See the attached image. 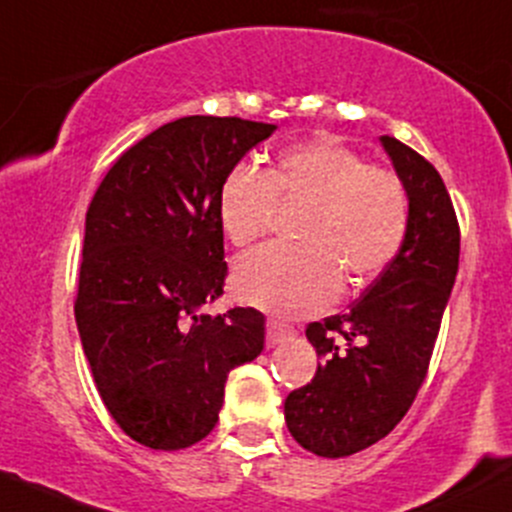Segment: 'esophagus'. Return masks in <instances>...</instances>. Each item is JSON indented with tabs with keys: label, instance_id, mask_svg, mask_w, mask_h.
I'll use <instances>...</instances> for the list:
<instances>
[{
	"label": "esophagus",
	"instance_id": "34e87169",
	"mask_svg": "<svg viewBox=\"0 0 512 512\" xmlns=\"http://www.w3.org/2000/svg\"><path fill=\"white\" fill-rule=\"evenodd\" d=\"M294 333L296 330L291 328V325H284V323H279V320L269 318L267 320V347H277L279 342L291 340L294 338Z\"/></svg>",
	"mask_w": 512,
	"mask_h": 512
}]
</instances>
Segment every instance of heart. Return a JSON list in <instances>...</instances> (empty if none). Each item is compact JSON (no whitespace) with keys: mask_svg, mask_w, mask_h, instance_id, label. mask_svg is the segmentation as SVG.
Here are the masks:
<instances>
[{"mask_svg":"<svg viewBox=\"0 0 512 512\" xmlns=\"http://www.w3.org/2000/svg\"><path fill=\"white\" fill-rule=\"evenodd\" d=\"M279 199L308 204L301 245H265L240 257L238 296L279 316H308L340 294L342 277L362 286L396 260L411 221L406 184L367 165L333 138L284 150L272 172L235 165L218 194V218L233 245H250L272 226Z\"/></svg>","mask_w":512,"mask_h":512,"instance_id":"heart-1","label":"heart"}]
</instances>
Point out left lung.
<instances>
[{
  "mask_svg": "<svg viewBox=\"0 0 512 512\" xmlns=\"http://www.w3.org/2000/svg\"><path fill=\"white\" fill-rule=\"evenodd\" d=\"M406 184L411 221L401 252L345 313L306 328L318 372L291 391L284 418L294 440L318 457H350L403 420L428 376L459 269V223L440 172L381 136Z\"/></svg>",
  "mask_w": 512,
  "mask_h": 512,
  "instance_id": "obj_1",
  "label": "left lung"
}]
</instances>
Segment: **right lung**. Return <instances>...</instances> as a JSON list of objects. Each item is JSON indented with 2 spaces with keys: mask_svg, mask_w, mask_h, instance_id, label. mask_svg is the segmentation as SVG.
Instances as JSON below:
<instances>
[{
  "mask_svg": "<svg viewBox=\"0 0 512 512\" xmlns=\"http://www.w3.org/2000/svg\"><path fill=\"white\" fill-rule=\"evenodd\" d=\"M272 123L184 116L138 140L84 221L75 320L106 411L131 440L174 452L218 420L230 369L265 347V316L199 308L223 294L218 194Z\"/></svg>",
  "mask_w": 512,
  "mask_h": 512,
  "instance_id": "right-lung-1",
  "label": "right lung"
}]
</instances>
